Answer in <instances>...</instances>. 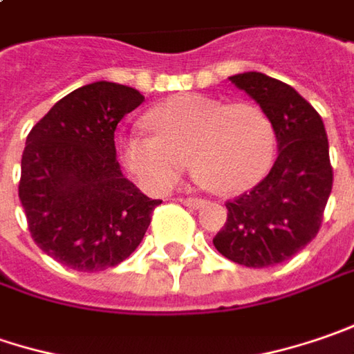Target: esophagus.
Returning <instances> with one entry per match:
<instances>
[{"mask_svg":"<svg viewBox=\"0 0 354 354\" xmlns=\"http://www.w3.org/2000/svg\"><path fill=\"white\" fill-rule=\"evenodd\" d=\"M180 202H182L184 206H188V207H202V206H204V200H202V198H180Z\"/></svg>","mask_w":354,"mask_h":354,"instance_id":"obj_1","label":"esophagus"}]
</instances>
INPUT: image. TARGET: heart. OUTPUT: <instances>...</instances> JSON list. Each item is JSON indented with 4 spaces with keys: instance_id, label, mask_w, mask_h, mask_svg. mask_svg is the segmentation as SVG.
<instances>
[{
    "instance_id": "b5f03b06",
    "label": "heart",
    "mask_w": 354,
    "mask_h": 354,
    "mask_svg": "<svg viewBox=\"0 0 354 354\" xmlns=\"http://www.w3.org/2000/svg\"><path fill=\"white\" fill-rule=\"evenodd\" d=\"M145 122L155 136H122L120 160L148 192H168L188 158L207 188L225 196L254 188L273 164L275 129L255 102L178 95L156 104Z\"/></svg>"
}]
</instances>
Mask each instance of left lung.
<instances>
[{
	"label": "left lung",
	"instance_id": "obj_1",
	"mask_svg": "<svg viewBox=\"0 0 354 354\" xmlns=\"http://www.w3.org/2000/svg\"><path fill=\"white\" fill-rule=\"evenodd\" d=\"M266 111L277 138V160L250 192L227 200V220L216 250L245 268H269L315 238L333 188V166L323 120L293 86L263 73L230 77Z\"/></svg>",
	"mask_w": 354,
	"mask_h": 354
}]
</instances>
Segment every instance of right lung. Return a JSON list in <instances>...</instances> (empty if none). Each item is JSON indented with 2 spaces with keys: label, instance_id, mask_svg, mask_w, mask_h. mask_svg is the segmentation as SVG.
Wrapping results in <instances>:
<instances>
[{
  "label": "right lung",
  "instance_id": "1",
  "mask_svg": "<svg viewBox=\"0 0 354 354\" xmlns=\"http://www.w3.org/2000/svg\"><path fill=\"white\" fill-rule=\"evenodd\" d=\"M142 100L132 86L91 83L55 102L27 134L19 200L31 238L75 271L124 261L162 204L122 176L116 160V124Z\"/></svg>",
  "mask_w": 354,
  "mask_h": 354
}]
</instances>
